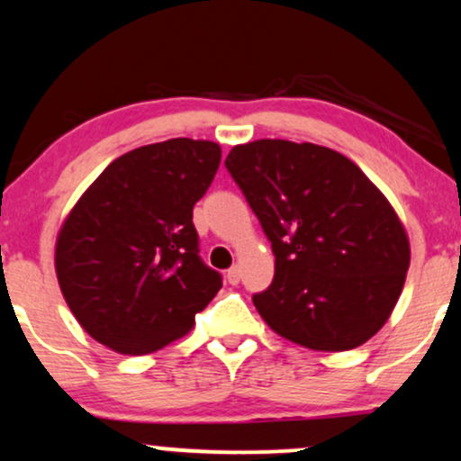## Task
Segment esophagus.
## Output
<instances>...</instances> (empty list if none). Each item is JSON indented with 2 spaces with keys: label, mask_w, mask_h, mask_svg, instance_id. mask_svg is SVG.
I'll list each match as a JSON object with an SVG mask.
<instances>
[{
  "label": "esophagus",
  "mask_w": 461,
  "mask_h": 461,
  "mask_svg": "<svg viewBox=\"0 0 461 461\" xmlns=\"http://www.w3.org/2000/svg\"><path fill=\"white\" fill-rule=\"evenodd\" d=\"M227 284L230 285H238L240 284V268H238V266H231L230 270H227Z\"/></svg>",
  "instance_id": "esophagus-1"
}]
</instances>
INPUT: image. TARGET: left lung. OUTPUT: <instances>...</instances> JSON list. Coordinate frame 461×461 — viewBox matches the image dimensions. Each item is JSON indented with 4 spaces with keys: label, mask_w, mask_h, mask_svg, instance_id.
<instances>
[{
    "label": "left lung",
    "mask_w": 461,
    "mask_h": 461,
    "mask_svg": "<svg viewBox=\"0 0 461 461\" xmlns=\"http://www.w3.org/2000/svg\"><path fill=\"white\" fill-rule=\"evenodd\" d=\"M225 167L275 253V279L253 294L275 332L312 350H352L395 307L410 266L395 210L350 158L315 143L236 146Z\"/></svg>",
    "instance_id": "1"
}]
</instances>
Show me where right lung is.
Returning <instances> with one entry per match:
<instances>
[{
	"label": "right lung",
	"mask_w": 461,
	"mask_h": 461,
	"mask_svg": "<svg viewBox=\"0 0 461 461\" xmlns=\"http://www.w3.org/2000/svg\"><path fill=\"white\" fill-rule=\"evenodd\" d=\"M219 163L212 141L149 143L115 158L72 208L55 270L70 312L103 346L158 350L186 335L221 290L193 225Z\"/></svg>",
	"instance_id": "obj_1"
}]
</instances>
